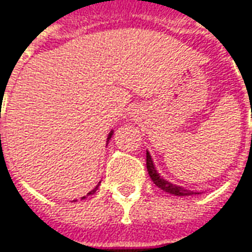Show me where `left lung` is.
<instances>
[{"instance_id":"8db88e82","label":"left lung","mask_w":252,"mask_h":252,"mask_svg":"<svg viewBox=\"0 0 252 252\" xmlns=\"http://www.w3.org/2000/svg\"><path fill=\"white\" fill-rule=\"evenodd\" d=\"M147 170H148V174L151 177V180L154 181L158 188L163 189L164 192L167 193H171L174 196H192L197 195V192H192V190H188V189L182 188L180 185H176V184H171V182L166 181L163 177L159 176V173L156 171L155 166H154V162H152V158L149 155V152L147 151Z\"/></svg>"}]
</instances>
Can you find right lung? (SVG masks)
I'll return each instance as SVG.
<instances>
[{
	"label": "right lung",
	"instance_id": "1",
	"mask_svg": "<svg viewBox=\"0 0 252 252\" xmlns=\"http://www.w3.org/2000/svg\"><path fill=\"white\" fill-rule=\"evenodd\" d=\"M112 133H114V131H111V133H109V134H108V138H107V140H109V138H111V137H112ZM97 188H98V185H97V187H96V188H94V189H92V190H90L89 193H88V195H86V196L93 195V193H94V192H96V190H97ZM82 199H85V196H83Z\"/></svg>",
	"mask_w": 252,
	"mask_h": 252
}]
</instances>
